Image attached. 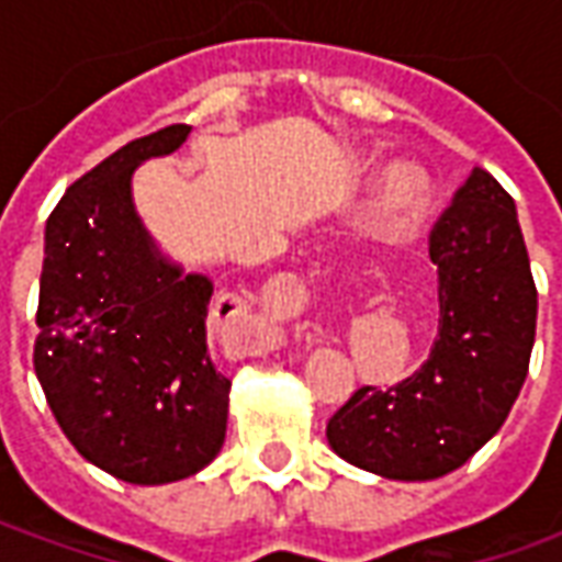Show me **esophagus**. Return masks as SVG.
<instances>
[{
  "mask_svg": "<svg viewBox=\"0 0 562 562\" xmlns=\"http://www.w3.org/2000/svg\"><path fill=\"white\" fill-rule=\"evenodd\" d=\"M306 285L301 277L294 273H282L280 280H273L265 294V306H268V316L261 318L252 334V352L265 355L280 349L282 346V328L280 322L297 316L306 306Z\"/></svg>",
  "mask_w": 562,
  "mask_h": 562,
  "instance_id": "1",
  "label": "esophagus"
}]
</instances>
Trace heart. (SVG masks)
<instances>
[{"mask_svg": "<svg viewBox=\"0 0 562 562\" xmlns=\"http://www.w3.org/2000/svg\"><path fill=\"white\" fill-rule=\"evenodd\" d=\"M430 207V180L418 165L401 161L379 173L370 192V225L379 232H406L424 220Z\"/></svg>", "mask_w": 562, "mask_h": 562, "instance_id": "b5f03b06", "label": "heart"}]
</instances>
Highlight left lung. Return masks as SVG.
Masks as SVG:
<instances>
[{
    "mask_svg": "<svg viewBox=\"0 0 562 562\" xmlns=\"http://www.w3.org/2000/svg\"><path fill=\"white\" fill-rule=\"evenodd\" d=\"M439 334L413 376L358 389L328 422L330 448L367 472L430 482L503 427L530 370L536 282L515 201L494 177L470 180L430 232Z\"/></svg>",
    "mask_w": 562,
    "mask_h": 562,
    "instance_id": "1",
    "label": "left lung"
}]
</instances>
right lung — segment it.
Masks as SVG:
<instances>
[{"mask_svg":"<svg viewBox=\"0 0 562 562\" xmlns=\"http://www.w3.org/2000/svg\"><path fill=\"white\" fill-rule=\"evenodd\" d=\"M189 132L128 140L68 186L44 228L35 376L68 442L128 484L195 475L228 424L232 379L207 346L213 282L161 256L132 201L135 168Z\"/></svg>","mask_w":562,"mask_h":562,"instance_id":"1","label":"right lung"}]
</instances>
